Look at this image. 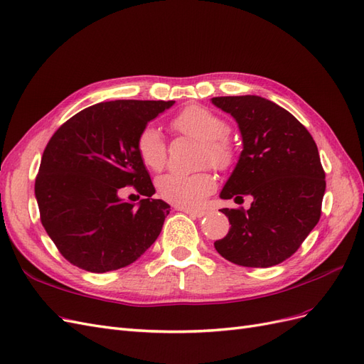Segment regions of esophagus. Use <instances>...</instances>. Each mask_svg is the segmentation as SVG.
<instances>
[{
	"mask_svg": "<svg viewBox=\"0 0 364 364\" xmlns=\"http://www.w3.org/2000/svg\"><path fill=\"white\" fill-rule=\"evenodd\" d=\"M179 211H182V213H185V214H188V215H191V217H197V218H200V217H203L206 213L205 211H202V209H193V208H178Z\"/></svg>",
	"mask_w": 364,
	"mask_h": 364,
	"instance_id": "obj_1",
	"label": "esophagus"
}]
</instances>
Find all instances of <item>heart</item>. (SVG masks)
Masks as SVG:
<instances>
[{"label": "heart", "instance_id": "b5f03b06", "mask_svg": "<svg viewBox=\"0 0 364 364\" xmlns=\"http://www.w3.org/2000/svg\"><path fill=\"white\" fill-rule=\"evenodd\" d=\"M171 127L182 135L202 142V162L211 164L218 170H226L232 165L235 151L225 138L229 124L222 117L202 106H188L173 118ZM136 153L147 168L161 170L164 167L167 147L158 127L147 126L139 132ZM156 188L164 200L181 208H196L214 191L215 179L209 171L164 174L158 179Z\"/></svg>", "mask_w": 364, "mask_h": 364}]
</instances>
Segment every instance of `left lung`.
I'll use <instances>...</instances> for the list:
<instances>
[{
  "label": "left lung",
  "instance_id": "obj_1",
  "mask_svg": "<svg viewBox=\"0 0 364 364\" xmlns=\"http://www.w3.org/2000/svg\"><path fill=\"white\" fill-rule=\"evenodd\" d=\"M211 102L234 117L243 139L220 197L253 199L247 211L220 209L230 229L214 247L238 266H277L301 247L321 218L326 182L317 146L299 121L267 98L214 97Z\"/></svg>",
  "mask_w": 364,
  "mask_h": 364
}]
</instances>
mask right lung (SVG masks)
I'll return each mask as SVG.
<instances>
[{"mask_svg":"<svg viewBox=\"0 0 364 364\" xmlns=\"http://www.w3.org/2000/svg\"><path fill=\"white\" fill-rule=\"evenodd\" d=\"M174 105L115 100L83 109L63 123L43 150L35 183L41 222L65 259L92 273L136 261L161 234L170 205L136 153L147 123ZM127 184L146 195L135 205L119 199Z\"/></svg>","mask_w":364,"mask_h":364,"instance_id":"right-lung-1","label":"right lung"}]
</instances>
